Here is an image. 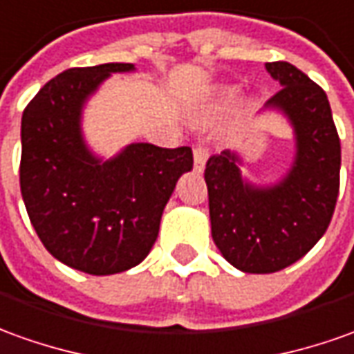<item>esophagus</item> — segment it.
<instances>
[{
    "instance_id": "obj_1",
    "label": "esophagus",
    "mask_w": 354,
    "mask_h": 354,
    "mask_svg": "<svg viewBox=\"0 0 354 354\" xmlns=\"http://www.w3.org/2000/svg\"><path fill=\"white\" fill-rule=\"evenodd\" d=\"M194 169L196 171H204V165H206V160H208V148L204 142H198V145H194Z\"/></svg>"
}]
</instances>
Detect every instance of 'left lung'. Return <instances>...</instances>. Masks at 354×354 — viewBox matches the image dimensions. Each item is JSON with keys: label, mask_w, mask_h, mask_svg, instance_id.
I'll return each instance as SVG.
<instances>
[{"label": "left lung", "mask_w": 354, "mask_h": 354, "mask_svg": "<svg viewBox=\"0 0 354 354\" xmlns=\"http://www.w3.org/2000/svg\"><path fill=\"white\" fill-rule=\"evenodd\" d=\"M266 69L283 86L268 106L295 127L291 171L275 187L256 189L229 150L209 156L204 169L214 243L247 274H274L303 258L326 233L339 194L341 142L326 92L287 61Z\"/></svg>", "instance_id": "8db88e82"}]
</instances>
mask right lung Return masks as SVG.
<instances>
[{
  "label": "right lung",
  "mask_w": 354,
  "mask_h": 354,
  "mask_svg": "<svg viewBox=\"0 0 354 354\" xmlns=\"http://www.w3.org/2000/svg\"><path fill=\"white\" fill-rule=\"evenodd\" d=\"M133 63L63 71L24 107L21 194L53 258L84 274L125 272L153 247L175 183L192 169V150L127 146L109 162L88 152L80 109L111 73Z\"/></svg>",
  "instance_id": "right-lung-1"
}]
</instances>
